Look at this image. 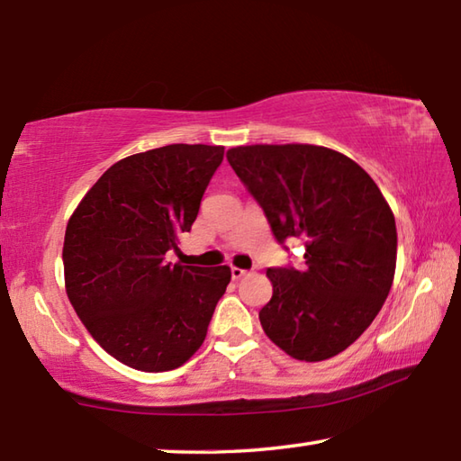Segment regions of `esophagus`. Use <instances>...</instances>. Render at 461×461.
Wrapping results in <instances>:
<instances>
[{
    "instance_id": "1",
    "label": "esophagus",
    "mask_w": 461,
    "mask_h": 461,
    "mask_svg": "<svg viewBox=\"0 0 461 461\" xmlns=\"http://www.w3.org/2000/svg\"><path fill=\"white\" fill-rule=\"evenodd\" d=\"M248 275V270H244V268H236V267H231V278L233 280H240V278H244Z\"/></svg>"
}]
</instances>
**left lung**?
<instances>
[{"label": "left lung", "mask_w": 461, "mask_h": 461, "mask_svg": "<svg viewBox=\"0 0 461 461\" xmlns=\"http://www.w3.org/2000/svg\"><path fill=\"white\" fill-rule=\"evenodd\" d=\"M225 156L276 240L305 241V268L267 270L264 333L294 360H330L368 330L393 286V209L372 176L331 148L252 144Z\"/></svg>", "instance_id": "1"}]
</instances>
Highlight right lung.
Segmentation results:
<instances>
[{"instance_id":"add662e5","label":"right lung","mask_w":461,"mask_h":461,"mask_svg":"<svg viewBox=\"0 0 461 461\" xmlns=\"http://www.w3.org/2000/svg\"><path fill=\"white\" fill-rule=\"evenodd\" d=\"M223 146L168 144L109 167L67 223L65 288L91 338L142 372L183 366L201 348L230 267L167 262L191 231Z\"/></svg>"}]
</instances>
